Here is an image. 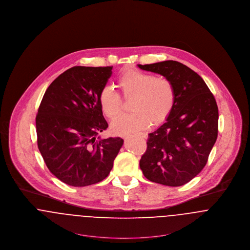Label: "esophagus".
Wrapping results in <instances>:
<instances>
[{"mask_svg":"<svg viewBox=\"0 0 250 250\" xmlns=\"http://www.w3.org/2000/svg\"><path fill=\"white\" fill-rule=\"evenodd\" d=\"M140 135H141V136H142V137H143V138H146V137H147L146 134H145V133H141V134H140Z\"/></svg>","mask_w":250,"mask_h":250,"instance_id":"obj_1","label":"esophagus"}]
</instances>
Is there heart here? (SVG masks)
I'll return each instance as SVG.
<instances>
[{"mask_svg":"<svg viewBox=\"0 0 250 250\" xmlns=\"http://www.w3.org/2000/svg\"><path fill=\"white\" fill-rule=\"evenodd\" d=\"M117 83L124 97L133 96L130 104L133 112L123 114L112 122L111 129L115 134L139 132L150 124L160 125L171 114L176 102V90L168 78L126 70L120 74ZM99 104L104 115L113 119L121 112L122 99L117 91L106 86L100 91Z\"/></svg>","mask_w":250,"mask_h":250,"instance_id":"obj_1","label":"heart"}]
</instances>
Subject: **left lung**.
Returning <instances> with one entry per match:
<instances>
[{
  "instance_id": "left-lung-1",
  "label": "left lung",
  "mask_w": 250,
  "mask_h": 250,
  "mask_svg": "<svg viewBox=\"0 0 250 250\" xmlns=\"http://www.w3.org/2000/svg\"><path fill=\"white\" fill-rule=\"evenodd\" d=\"M168 78L176 90L174 108L166 122L150 133L140 167L147 179L182 186L205 167L218 135V106L200 75L186 65L166 60L138 65Z\"/></svg>"
}]
</instances>
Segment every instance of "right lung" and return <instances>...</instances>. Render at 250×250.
<instances>
[{
  "label": "right lung",
  "mask_w": 250,
  "mask_h": 250,
  "mask_svg": "<svg viewBox=\"0 0 250 250\" xmlns=\"http://www.w3.org/2000/svg\"><path fill=\"white\" fill-rule=\"evenodd\" d=\"M112 66H75L45 91L36 117L38 147L50 172L60 181L84 187L110 173L124 140L97 137L108 126L99 94Z\"/></svg>",
  "instance_id": "1"
}]
</instances>
